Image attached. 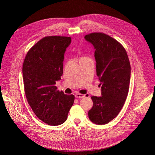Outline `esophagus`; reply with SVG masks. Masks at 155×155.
Here are the masks:
<instances>
[{"instance_id":"esophagus-1","label":"esophagus","mask_w":155,"mask_h":155,"mask_svg":"<svg viewBox=\"0 0 155 155\" xmlns=\"http://www.w3.org/2000/svg\"><path fill=\"white\" fill-rule=\"evenodd\" d=\"M85 97V95H84V94H77L76 95H75V97L76 98H79V99H83V98H84V97Z\"/></svg>"}]
</instances>
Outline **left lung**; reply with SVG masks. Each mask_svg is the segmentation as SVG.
<instances>
[{
  "label": "left lung",
  "mask_w": 155,
  "mask_h": 155,
  "mask_svg": "<svg viewBox=\"0 0 155 155\" xmlns=\"http://www.w3.org/2000/svg\"><path fill=\"white\" fill-rule=\"evenodd\" d=\"M95 48L97 75L102 96H92L88 117L93 123L105 124L114 119L124 106L128 94L131 65L125 48L117 40L102 32L85 36Z\"/></svg>",
  "instance_id": "obj_1"
}]
</instances>
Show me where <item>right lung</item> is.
<instances>
[{"label": "right lung", "instance_id": "1", "mask_svg": "<svg viewBox=\"0 0 155 155\" xmlns=\"http://www.w3.org/2000/svg\"><path fill=\"white\" fill-rule=\"evenodd\" d=\"M70 37L50 36L40 39L28 51L22 65L24 92L35 115L47 124L66 121L75 96L59 91L56 82L63 75L64 53Z\"/></svg>", "mask_w": 155, "mask_h": 155}]
</instances>
